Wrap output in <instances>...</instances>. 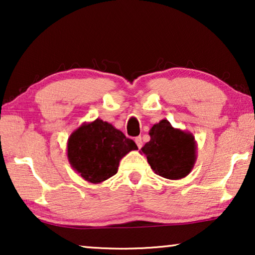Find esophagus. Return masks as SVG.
Instances as JSON below:
<instances>
[{
	"instance_id": "esophagus-1",
	"label": "esophagus",
	"mask_w": 255,
	"mask_h": 255,
	"mask_svg": "<svg viewBox=\"0 0 255 255\" xmlns=\"http://www.w3.org/2000/svg\"><path fill=\"white\" fill-rule=\"evenodd\" d=\"M134 141H135V144H137L138 148H141L142 147V139H141L140 135H139V137H135L134 138Z\"/></svg>"
}]
</instances>
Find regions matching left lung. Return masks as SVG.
I'll return each instance as SVG.
<instances>
[{"label":"left lung","mask_w":255,"mask_h":255,"mask_svg":"<svg viewBox=\"0 0 255 255\" xmlns=\"http://www.w3.org/2000/svg\"><path fill=\"white\" fill-rule=\"evenodd\" d=\"M149 135L151 140L146 142L141 151L151 168L158 175L170 180L187 176L196 159L193 135L174 128L167 120L153 125Z\"/></svg>","instance_id":"obj_1"}]
</instances>
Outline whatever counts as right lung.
I'll return each instance as SVG.
<instances>
[{
  "label": "right lung",
  "mask_w": 255,
  "mask_h": 255,
  "mask_svg": "<svg viewBox=\"0 0 255 255\" xmlns=\"http://www.w3.org/2000/svg\"><path fill=\"white\" fill-rule=\"evenodd\" d=\"M132 149H138L132 139L97 118L73 132L68 139L67 155L73 168L83 179L100 183L117 173L120 160Z\"/></svg>",
  "instance_id": "right-lung-1"
}]
</instances>
